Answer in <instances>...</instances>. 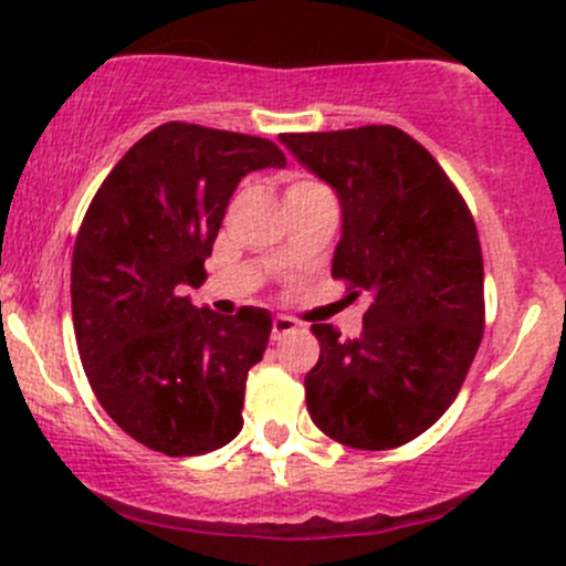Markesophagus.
Instances as JSON below:
<instances>
[{"label":"esophagus","instance_id":"obj_1","mask_svg":"<svg viewBox=\"0 0 566 566\" xmlns=\"http://www.w3.org/2000/svg\"><path fill=\"white\" fill-rule=\"evenodd\" d=\"M295 331H298V323H295L293 317H284V315L273 317V328H271L273 339H284V336L295 334Z\"/></svg>","mask_w":566,"mask_h":566}]
</instances>
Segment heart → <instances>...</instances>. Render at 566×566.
Masks as SVG:
<instances>
[{
  "mask_svg": "<svg viewBox=\"0 0 566 566\" xmlns=\"http://www.w3.org/2000/svg\"><path fill=\"white\" fill-rule=\"evenodd\" d=\"M315 188H325V186H319V182H315V180H293V182H290L287 193H301V191H315Z\"/></svg>",
  "mask_w": 566,
  "mask_h": 566,
  "instance_id": "heart-1",
  "label": "heart"
}]
</instances>
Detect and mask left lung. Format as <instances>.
<instances>
[{
    "instance_id": "obj_1",
    "label": "left lung",
    "mask_w": 566,
    "mask_h": 566,
    "mask_svg": "<svg viewBox=\"0 0 566 566\" xmlns=\"http://www.w3.org/2000/svg\"><path fill=\"white\" fill-rule=\"evenodd\" d=\"M342 205L331 276L367 298L364 331L328 323L306 373V410L350 449L402 447L454 402L484 331V268L465 199L436 158L394 125L282 134Z\"/></svg>"
}]
</instances>
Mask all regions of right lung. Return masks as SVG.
<instances>
[{
	"mask_svg": "<svg viewBox=\"0 0 566 566\" xmlns=\"http://www.w3.org/2000/svg\"><path fill=\"white\" fill-rule=\"evenodd\" d=\"M284 164L260 136L164 123L90 202L71 265L78 356L106 413L153 452L193 458L241 432L271 312L216 315L182 290L208 279L205 260L241 177Z\"/></svg>",
	"mask_w": 566,
	"mask_h": 566,
	"instance_id": "add662e5",
	"label": "right lung"
}]
</instances>
